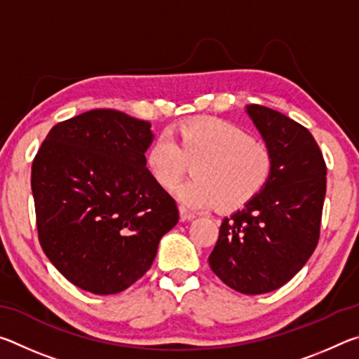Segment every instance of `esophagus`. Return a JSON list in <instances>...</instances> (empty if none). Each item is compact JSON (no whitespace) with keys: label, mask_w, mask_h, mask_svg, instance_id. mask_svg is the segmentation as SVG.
Here are the masks:
<instances>
[{"label":"esophagus","mask_w":359,"mask_h":359,"mask_svg":"<svg viewBox=\"0 0 359 359\" xmlns=\"http://www.w3.org/2000/svg\"><path fill=\"white\" fill-rule=\"evenodd\" d=\"M179 212H180V220H182V222L193 220V218L196 217V215L193 214V212H190V210H188L187 208H184V205H180V208H179Z\"/></svg>","instance_id":"1"}]
</instances>
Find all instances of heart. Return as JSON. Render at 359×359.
Segmentation results:
<instances>
[{"label":"heart","instance_id":"heart-1","mask_svg":"<svg viewBox=\"0 0 359 359\" xmlns=\"http://www.w3.org/2000/svg\"><path fill=\"white\" fill-rule=\"evenodd\" d=\"M171 137L158 136L145 150L144 163L158 187L171 190L194 161L193 179L175 194L188 208L236 210L258 196L269 184L274 158L267 145L239 125L217 117L184 121Z\"/></svg>","mask_w":359,"mask_h":359}]
</instances>
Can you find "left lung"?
Instances as JSON below:
<instances>
[{"instance_id":"obj_1","label":"left lung","mask_w":359,"mask_h":359,"mask_svg":"<svg viewBox=\"0 0 359 359\" xmlns=\"http://www.w3.org/2000/svg\"><path fill=\"white\" fill-rule=\"evenodd\" d=\"M245 112L274 158L269 184L244 209L223 218L210 269L244 294H263L291 280L320 238L326 165L307 128L274 109Z\"/></svg>"}]
</instances>
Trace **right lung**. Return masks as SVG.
Here are the masks:
<instances>
[{
	"label": "right lung",
	"mask_w": 359,
	"mask_h": 359,
	"mask_svg": "<svg viewBox=\"0 0 359 359\" xmlns=\"http://www.w3.org/2000/svg\"><path fill=\"white\" fill-rule=\"evenodd\" d=\"M150 123L95 109L48 131L32 166L39 242L76 287L115 294L150 269L179 222L175 201L151 180Z\"/></svg>",
	"instance_id": "add662e5"
}]
</instances>
